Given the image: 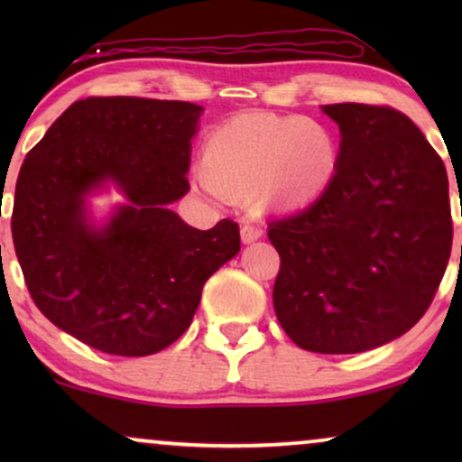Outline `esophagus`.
Listing matches in <instances>:
<instances>
[{
    "mask_svg": "<svg viewBox=\"0 0 462 462\" xmlns=\"http://www.w3.org/2000/svg\"><path fill=\"white\" fill-rule=\"evenodd\" d=\"M261 237H263L261 226H256V225H244L242 226V242L244 244H252V242H256V239H261Z\"/></svg>",
    "mask_w": 462,
    "mask_h": 462,
    "instance_id": "34e87169",
    "label": "esophagus"
}]
</instances>
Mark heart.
Masks as SVG:
<instances>
[{"mask_svg":"<svg viewBox=\"0 0 462 462\" xmlns=\"http://www.w3.org/2000/svg\"><path fill=\"white\" fill-rule=\"evenodd\" d=\"M340 143L330 125L302 116L244 113L206 138L201 176L220 198H245L263 212H300L330 191Z\"/></svg>","mask_w":462,"mask_h":462,"instance_id":"1","label":"heart"}]
</instances>
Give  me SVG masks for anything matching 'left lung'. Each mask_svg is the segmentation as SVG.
<instances>
[{
    "label": "left lung",
    "mask_w": 462,
    "mask_h": 462,
    "mask_svg": "<svg viewBox=\"0 0 462 462\" xmlns=\"http://www.w3.org/2000/svg\"><path fill=\"white\" fill-rule=\"evenodd\" d=\"M340 170L318 204L269 223L273 307L300 349L362 353L406 334L452 250L448 174L425 134L381 105H326Z\"/></svg>",
    "instance_id": "8db88e82"
}]
</instances>
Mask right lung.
I'll use <instances>...</instances> for the list:
<instances>
[{
  "label": "right lung",
  "instance_id": "obj_1",
  "mask_svg": "<svg viewBox=\"0 0 462 462\" xmlns=\"http://www.w3.org/2000/svg\"><path fill=\"white\" fill-rule=\"evenodd\" d=\"M201 106L75 100L24 157L12 239L37 309L81 343L124 357L166 349L191 326L208 277L239 252V226L199 231L170 204L189 191ZM113 181L129 199L94 227L85 198Z\"/></svg>",
  "mask_w": 462,
  "mask_h": 462
}]
</instances>
